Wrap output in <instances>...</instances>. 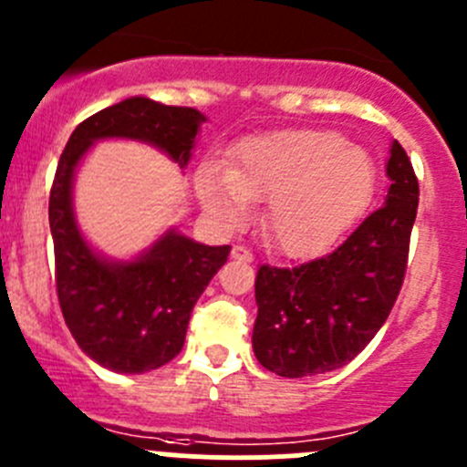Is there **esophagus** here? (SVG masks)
Returning a JSON list of instances; mask_svg holds the SVG:
<instances>
[{"instance_id": "1", "label": "esophagus", "mask_w": 467, "mask_h": 467, "mask_svg": "<svg viewBox=\"0 0 467 467\" xmlns=\"http://www.w3.org/2000/svg\"><path fill=\"white\" fill-rule=\"evenodd\" d=\"M230 257H233V260H237V262H244V264L253 262V253L246 251L244 246H234L233 253H230Z\"/></svg>"}]
</instances>
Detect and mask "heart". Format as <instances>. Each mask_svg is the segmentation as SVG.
<instances>
[{"mask_svg":"<svg viewBox=\"0 0 467 467\" xmlns=\"http://www.w3.org/2000/svg\"><path fill=\"white\" fill-rule=\"evenodd\" d=\"M368 150L332 130L294 129L257 135L234 149L225 169L196 173L199 203L216 223L237 228L253 201H266L264 225L289 257L332 246L368 207L375 192Z\"/></svg>","mask_w":467,"mask_h":467,"instance_id":"b5f03b06","label":"heart"}]
</instances>
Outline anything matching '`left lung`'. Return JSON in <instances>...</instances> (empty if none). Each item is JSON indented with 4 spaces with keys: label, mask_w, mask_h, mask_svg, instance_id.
<instances>
[{
    "label": "left lung",
    "mask_w": 467,
    "mask_h": 467,
    "mask_svg": "<svg viewBox=\"0 0 467 467\" xmlns=\"http://www.w3.org/2000/svg\"><path fill=\"white\" fill-rule=\"evenodd\" d=\"M384 205L329 255L294 268L260 266L253 350L280 378H309L355 359L389 318L407 271L418 178L390 144Z\"/></svg>",
    "instance_id": "obj_1"
}]
</instances>
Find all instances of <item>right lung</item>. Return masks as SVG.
<instances>
[{
  "label": "right lung",
  "mask_w": 467,
  "mask_h": 467,
  "mask_svg": "<svg viewBox=\"0 0 467 467\" xmlns=\"http://www.w3.org/2000/svg\"><path fill=\"white\" fill-rule=\"evenodd\" d=\"M203 121L194 108L130 97L78 124L58 160L49 194L58 303L78 348L115 373H149L182 350L192 309L230 246H205L169 228L133 260L101 255L74 214L77 167L99 140H135L185 169Z\"/></svg>",
  "instance_id": "add662e5"
}]
</instances>
